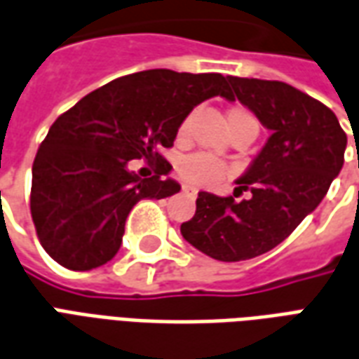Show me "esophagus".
I'll use <instances>...</instances> for the list:
<instances>
[{"label":"esophagus","instance_id":"esophagus-1","mask_svg":"<svg viewBox=\"0 0 359 359\" xmlns=\"http://www.w3.org/2000/svg\"><path fill=\"white\" fill-rule=\"evenodd\" d=\"M182 194L187 196V198H192V200H194L196 196H198V190L192 187H182Z\"/></svg>","mask_w":359,"mask_h":359}]
</instances>
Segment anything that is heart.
<instances>
[{
  "instance_id": "b5f03b06",
  "label": "heart",
  "mask_w": 359,
  "mask_h": 359,
  "mask_svg": "<svg viewBox=\"0 0 359 359\" xmlns=\"http://www.w3.org/2000/svg\"><path fill=\"white\" fill-rule=\"evenodd\" d=\"M226 125H248L257 130L256 117L244 107H233L226 113ZM190 126V117L182 121L179 136H184ZM179 175L184 182L194 187H213L226 175V167L217 159L208 156H190L179 163Z\"/></svg>"
}]
</instances>
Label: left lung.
<instances>
[{
    "label": "left lung",
    "mask_w": 359,
    "mask_h": 359,
    "mask_svg": "<svg viewBox=\"0 0 359 359\" xmlns=\"http://www.w3.org/2000/svg\"><path fill=\"white\" fill-rule=\"evenodd\" d=\"M234 97L271 136L234 196L200 192L196 215L180 225L182 238L219 262L262 256L285 241L321 203L344 165L346 134L327 105L278 81L226 76Z\"/></svg>",
    "instance_id": "8db88e82"
}]
</instances>
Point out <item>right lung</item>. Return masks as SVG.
Returning a JSON list of instances; mask_svg holds the SVG:
<instances>
[{"label": "right lung", "mask_w": 359, "mask_h": 359, "mask_svg": "<svg viewBox=\"0 0 359 359\" xmlns=\"http://www.w3.org/2000/svg\"><path fill=\"white\" fill-rule=\"evenodd\" d=\"M215 95L233 97L223 74L149 69L111 81L63 113L32 165L30 213L43 250L73 271L113 259L134 205L180 190L159 149L171 148L190 111ZM133 158L156 164V175L138 177L128 167Z\"/></svg>", "instance_id": "obj_1"}]
</instances>
